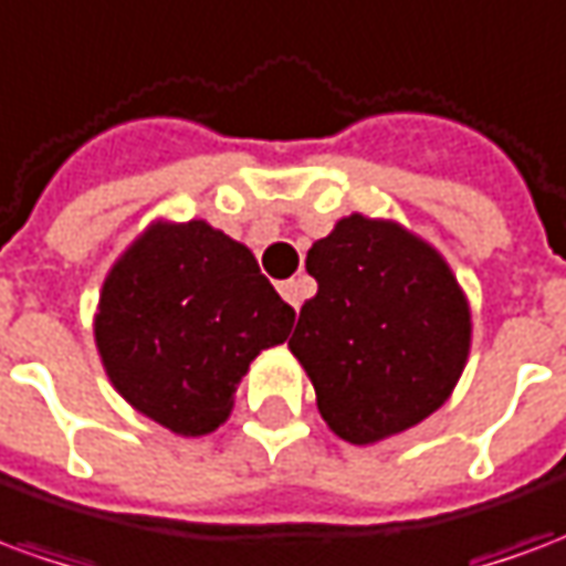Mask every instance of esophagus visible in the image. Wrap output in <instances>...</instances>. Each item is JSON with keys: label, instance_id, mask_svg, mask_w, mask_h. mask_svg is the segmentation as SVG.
Masks as SVG:
<instances>
[{"label": "esophagus", "instance_id": "esophagus-1", "mask_svg": "<svg viewBox=\"0 0 566 566\" xmlns=\"http://www.w3.org/2000/svg\"><path fill=\"white\" fill-rule=\"evenodd\" d=\"M308 291H312V287H308L306 279H287V282L279 284V294H282L294 308L303 306V300L308 296Z\"/></svg>", "mask_w": 566, "mask_h": 566}]
</instances>
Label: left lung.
Instances as JSON below:
<instances>
[{
    "label": "left lung",
    "instance_id": "8db88e82",
    "mask_svg": "<svg viewBox=\"0 0 566 566\" xmlns=\"http://www.w3.org/2000/svg\"><path fill=\"white\" fill-rule=\"evenodd\" d=\"M318 294L287 348L318 412L352 446L421 424L461 379L473 315L437 248L403 223L348 214L306 254Z\"/></svg>",
    "mask_w": 566,
    "mask_h": 566
}]
</instances>
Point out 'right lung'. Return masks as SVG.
<instances>
[{"label":"right lung","instance_id":"1","mask_svg":"<svg viewBox=\"0 0 566 566\" xmlns=\"http://www.w3.org/2000/svg\"><path fill=\"white\" fill-rule=\"evenodd\" d=\"M294 318L251 248L206 221H154L105 275L93 336L136 412L206 437L233 412L251 360L282 345Z\"/></svg>","mask_w":566,"mask_h":566}]
</instances>
